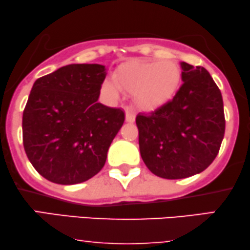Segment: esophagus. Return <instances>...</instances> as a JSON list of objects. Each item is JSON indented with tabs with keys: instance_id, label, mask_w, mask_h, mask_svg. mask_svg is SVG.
<instances>
[{
	"instance_id": "34e87169",
	"label": "esophagus",
	"mask_w": 250,
	"mask_h": 250,
	"mask_svg": "<svg viewBox=\"0 0 250 250\" xmlns=\"http://www.w3.org/2000/svg\"><path fill=\"white\" fill-rule=\"evenodd\" d=\"M125 112H126V122L127 123H133L135 121V115H134V112H133V110L131 109V108H126V110H125Z\"/></svg>"
}]
</instances>
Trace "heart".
Here are the masks:
<instances>
[{"instance_id":"1","label":"heart","mask_w":250,"mask_h":250,"mask_svg":"<svg viewBox=\"0 0 250 250\" xmlns=\"http://www.w3.org/2000/svg\"><path fill=\"white\" fill-rule=\"evenodd\" d=\"M113 82L103 83L106 95L117 99L118 88L133 94L134 102L145 111L158 109L171 101L181 83V70L177 62L132 61L121 67Z\"/></svg>"}]
</instances>
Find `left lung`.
<instances>
[{"label":"left lung","mask_w":250,"mask_h":250,"mask_svg":"<svg viewBox=\"0 0 250 250\" xmlns=\"http://www.w3.org/2000/svg\"><path fill=\"white\" fill-rule=\"evenodd\" d=\"M183 85L167 104L137 116L142 160L154 174L183 179L202 172L225 133L222 93L202 66L181 63Z\"/></svg>","instance_id":"1"}]
</instances>
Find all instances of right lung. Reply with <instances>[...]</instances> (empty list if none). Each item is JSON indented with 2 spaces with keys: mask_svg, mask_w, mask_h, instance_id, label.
<instances>
[{
  "mask_svg": "<svg viewBox=\"0 0 250 250\" xmlns=\"http://www.w3.org/2000/svg\"><path fill=\"white\" fill-rule=\"evenodd\" d=\"M105 74L100 64H70L35 80L22 112V144L51 183H83L104 165L125 121L122 109L97 102Z\"/></svg>",
  "mask_w": 250,
  "mask_h": 250,
  "instance_id": "obj_1",
  "label": "right lung"
}]
</instances>
